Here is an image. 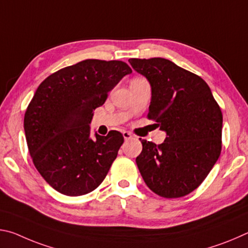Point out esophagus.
Returning <instances> with one entry per match:
<instances>
[{
  "label": "esophagus",
  "mask_w": 248,
  "mask_h": 248,
  "mask_svg": "<svg viewBox=\"0 0 248 248\" xmlns=\"http://www.w3.org/2000/svg\"><path fill=\"white\" fill-rule=\"evenodd\" d=\"M123 136H124V139L127 141V140H130V139H132L133 138V136L130 132H128V131H124L123 132Z\"/></svg>",
  "instance_id": "1"
}]
</instances>
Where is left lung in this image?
I'll return each mask as SVG.
<instances>
[{
  "label": "left lung",
  "mask_w": 248,
  "mask_h": 248,
  "mask_svg": "<svg viewBox=\"0 0 248 248\" xmlns=\"http://www.w3.org/2000/svg\"><path fill=\"white\" fill-rule=\"evenodd\" d=\"M151 86L149 118L166 138L162 144L141 140L136 158L142 178L164 198L194 191L221 153L222 117L219 105L202 78L167 59H129Z\"/></svg>",
  "instance_id": "1"
}]
</instances>
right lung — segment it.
I'll return each instance as SVG.
<instances>
[{"label":"right lung","instance_id":"right-lung-1","mask_svg":"<svg viewBox=\"0 0 248 248\" xmlns=\"http://www.w3.org/2000/svg\"><path fill=\"white\" fill-rule=\"evenodd\" d=\"M123 61L89 59L66 66L45 79L25 114L24 130L37 170L53 189L82 196L96 189L124 143L123 134L95 132L90 124L94 109L124 75Z\"/></svg>","mask_w":248,"mask_h":248}]
</instances>
